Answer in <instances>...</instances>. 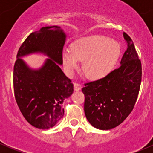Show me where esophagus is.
Returning <instances> with one entry per match:
<instances>
[{
    "label": "esophagus",
    "instance_id": "obj_1",
    "mask_svg": "<svg viewBox=\"0 0 153 153\" xmlns=\"http://www.w3.org/2000/svg\"><path fill=\"white\" fill-rule=\"evenodd\" d=\"M81 88H82V86H81V84H78V83H74V89H75V90H81Z\"/></svg>",
    "mask_w": 153,
    "mask_h": 153
}]
</instances>
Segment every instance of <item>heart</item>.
<instances>
[{
	"instance_id": "1",
	"label": "heart",
	"mask_w": 153,
	"mask_h": 153,
	"mask_svg": "<svg viewBox=\"0 0 153 153\" xmlns=\"http://www.w3.org/2000/svg\"><path fill=\"white\" fill-rule=\"evenodd\" d=\"M120 55L119 44L104 35H92L76 41L72 49L63 51L64 69L72 75L84 61L83 70L90 79L104 78L110 72Z\"/></svg>"
}]
</instances>
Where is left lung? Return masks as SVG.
Returning a JSON list of instances; mask_svg holds the SVG:
<instances>
[{
    "label": "left lung",
    "instance_id": "obj_1",
    "mask_svg": "<svg viewBox=\"0 0 153 153\" xmlns=\"http://www.w3.org/2000/svg\"><path fill=\"white\" fill-rule=\"evenodd\" d=\"M127 47L120 67L104 78L86 83L84 112L88 121L97 129H113L133 109L141 81V63L130 37L123 33Z\"/></svg>",
    "mask_w": 153,
    "mask_h": 153
}]
</instances>
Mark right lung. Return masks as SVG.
I'll list each match as a JSON object with an SVG mask.
<instances>
[{"label": "right lung", "mask_w": 153, "mask_h": 153, "mask_svg": "<svg viewBox=\"0 0 153 153\" xmlns=\"http://www.w3.org/2000/svg\"><path fill=\"white\" fill-rule=\"evenodd\" d=\"M67 35L58 26L31 33L18 50L14 66L13 84L17 104L25 119L38 129L52 128L64 117L62 104L73 92V84L60 65ZM33 53L49 58L38 69L20 58Z\"/></svg>", "instance_id": "1"}]
</instances>
